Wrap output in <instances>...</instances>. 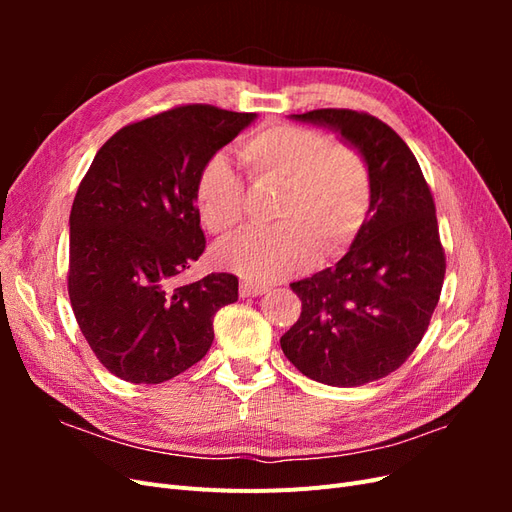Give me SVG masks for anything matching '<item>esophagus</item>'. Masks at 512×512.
Masks as SVG:
<instances>
[{"label":"esophagus","mask_w":512,"mask_h":512,"mask_svg":"<svg viewBox=\"0 0 512 512\" xmlns=\"http://www.w3.org/2000/svg\"><path fill=\"white\" fill-rule=\"evenodd\" d=\"M239 292H241V297H260V294L267 292V286H260V284L245 280V282H241Z\"/></svg>","instance_id":"esophagus-1"}]
</instances>
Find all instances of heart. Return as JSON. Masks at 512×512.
<instances>
[{"label": "heart", "instance_id": "obj_1", "mask_svg": "<svg viewBox=\"0 0 512 512\" xmlns=\"http://www.w3.org/2000/svg\"><path fill=\"white\" fill-rule=\"evenodd\" d=\"M239 158L254 185H280L273 228H254L215 245L220 267L247 280L273 282L301 273L318 254H346L365 226L371 173L363 153L329 134L294 123H269L239 143ZM194 203L211 235H228L245 215V188L224 153L198 168Z\"/></svg>", "mask_w": 512, "mask_h": 512}]
</instances>
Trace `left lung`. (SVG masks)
<instances>
[{
	"label": "left lung",
	"mask_w": 512,
	"mask_h": 512,
	"mask_svg": "<svg viewBox=\"0 0 512 512\" xmlns=\"http://www.w3.org/2000/svg\"><path fill=\"white\" fill-rule=\"evenodd\" d=\"M292 117L337 130L363 153L371 205L335 267L290 284L301 316L280 344L307 378L361 386L406 363L440 301L446 256L436 203L410 147L378 117L350 108Z\"/></svg>",
	"instance_id": "obj_1"
}]
</instances>
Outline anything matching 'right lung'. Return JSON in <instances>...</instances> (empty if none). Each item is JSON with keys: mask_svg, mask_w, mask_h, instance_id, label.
I'll use <instances>...</instances> for the list:
<instances>
[{"mask_svg": "<svg viewBox=\"0 0 512 512\" xmlns=\"http://www.w3.org/2000/svg\"><path fill=\"white\" fill-rule=\"evenodd\" d=\"M254 113L183 104L123 126L96 153L70 211L68 294L89 348L117 378L160 384L213 344V316L239 299L232 273L175 277L205 252L194 203L203 162Z\"/></svg>", "mask_w": 512, "mask_h": 512, "instance_id": "obj_1", "label": "right lung"}]
</instances>
